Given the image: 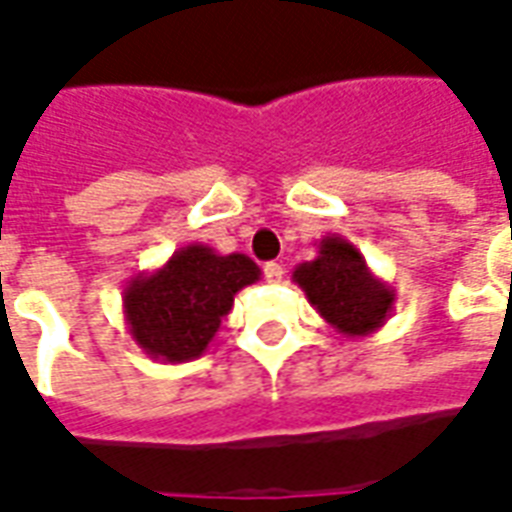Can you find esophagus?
Segmentation results:
<instances>
[{"instance_id":"34e87169","label":"esophagus","mask_w":512,"mask_h":512,"mask_svg":"<svg viewBox=\"0 0 512 512\" xmlns=\"http://www.w3.org/2000/svg\"><path fill=\"white\" fill-rule=\"evenodd\" d=\"M266 279L268 282H282V277H285V268L279 266V263H266Z\"/></svg>"}]
</instances>
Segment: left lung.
Masks as SVG:
<instances>
[{"label": "left lung", "instance_id": "8db88e82", "mask_svg": "<svg viewBox=\"0 0 512 512\" xmlns=\"http://www.w3.org/2000/svg\"><path fill=\"white\" fill-rule=\"evenodd\" d=\"M293 282L334 332L370 337L395 310V290L378 279L362 252L343 235H323L318 257L299 263Z\"/></svg>", "mask_w": 512, "mask_h": 512}]
</instances>
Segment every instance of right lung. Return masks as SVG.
<instances>
[{"label": "right lung", "instance_id": "add662e5", "mask_svg": "<svg viewBox=\"0 0 512 512\" xmlns=\"http://www.w3.org/2000/svg\"><path fill=\"white\" fill-rule=\"evenodd\" d=\"M260 279L241 252L219 255L205 244L180 246L156 271L128 279L123 315L128 334L150 359L180 365L208 351L235 293Z\"/></svg>", "mask_w": 512, "mask_h": 512}]
</instances>
